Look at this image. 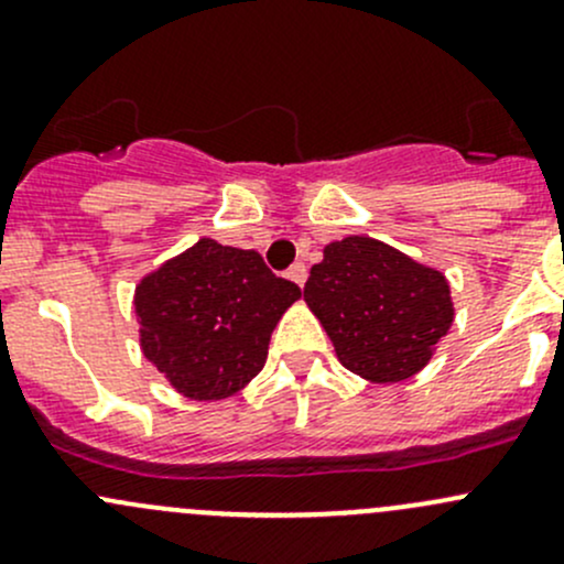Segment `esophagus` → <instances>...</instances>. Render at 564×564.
Here are the masks:
<instances>
[{"label":"esophagus","instance_id":"obj_1","mask_svg":"<svg viewBox=\"0 0 564 564\" xmlns=\"http://www.w3.org/2000/svg\"><path fill=\"white\" fill-rule=\"evenodd\" d=\"M289 278H292L294 283H297V286H305V281H308V267L303 264V261H297V264H292L289 267V272H286Z\"/></svg>","mask_w":564,"mask_h":564}]
</instances>
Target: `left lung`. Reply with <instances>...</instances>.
Returning a JSON list of instances; mask_svg holds the SVG:
<instances>
[{"instance_id": "left-lung-1", "label": "left lung", "mask_w": 564, "mask_h": 564, "mask_svg": "<svg viewBox=\"0 0 564 564\" xmlns=\"http://www.w3.org/2000/svg\"><path fill=\"white\" fill-rule=\"evenodd\" d=\"M305 303L338 360L371 382L417 373L453 324L445 275L371 237L324 248V259L311 267Z\"/></svg>"}]
</instances>
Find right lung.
<instances>
[{"label":"right lung","mask_w":564,"mask_h":564,"mask_svg":"<svg viewBox=\"0 0 564 564\" xmlns=\"http://www.w3.org/2000/svg\"><path fill=\"white\" fill-rule=\"evenodd\" d=\"M297 283L256 250L198 240L135 289L141 349L182 395L215 401L264 368L267 346Z\"/></svg>","instance_id":"1"}]
</instances>
